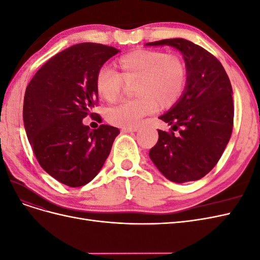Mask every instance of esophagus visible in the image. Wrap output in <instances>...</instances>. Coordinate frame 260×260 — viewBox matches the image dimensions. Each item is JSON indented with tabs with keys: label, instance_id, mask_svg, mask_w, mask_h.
<instances>
[{
	"label": "esophagus",
	"instance_id": "esophagus-1",
	"mask_svg": "<svg viewBox=\"0 0 260 260\" xmlns=\"http://www.w3.org/2000/svg\"><path fill=\"white\" fill-rule=\"evenodd\" d=\"M138 130H139L138 127H136V128H122L121 132L122 133H130V132H137Z\"/></svg>",
	"mask_w": 260,
	"mask_h": 260
}]
</instances>
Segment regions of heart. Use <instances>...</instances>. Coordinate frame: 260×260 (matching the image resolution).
<instances>
[{"label": "heart", "instance_id": "1", "mask_svg": "<svg viewBox=\"0 0 260 260\" xmlns=\"http://www.w3.org/2000/svg\"><path fill=\"white\" fill-rule=\"evenodd\" d=\"M118 73L102 67L95 78L99 95L108 103L119 99L123 82L135 84L136 100L125 101L107 111V120L120 128H136L143 117L157 108L170 107L182 95L187 70L184 61L160 51L138 50L117 61Z\"/></svg>", "mask_w": 260, "mask_h": 260}]
</instances>
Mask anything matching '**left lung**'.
I'll return each instance as SVG.
<instances>
[{
    "mask_svg": "<svg viewBox=\"0 0 260 260\" xmlns=\"http://www.w3.org/2000/svg\"><path fill=\"white\" fill-rule=\"evenodd\" d=\"M168 45L181 52L187 79L177 103L158 118L179 135L158 130V142L149 158L168 180L176 183L196 181L216 166L233 128L232 86L223 66L214 55L184 39L146 43Z\"/></svg>",
    "mask_w": 260,
    "mask_h": 260,
    "instance_id": "1",
    "label": "left lung"
}]
</instances>
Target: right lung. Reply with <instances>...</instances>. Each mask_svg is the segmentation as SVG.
I'll return each instance as SVG.
<instances>
[{"mask_svg": "<svg viewBox=\"0 0 260 260\" xmlns=\"http://www.w3.org/2000/svg\"><path fill=\"white\" fill-rule=\"evenodd\" d=\"M118 52L98 43L73 45L46 61L27 86V138L40 166L62 184L78 187L95 178L120 133L108 124L91 130L82 122L99 101L98 72Z\"/></svg>", "mask_w": 260, "mask_h": 260, "instance_id": "right-lung-1", "label": "right lung"}]
</instances>
